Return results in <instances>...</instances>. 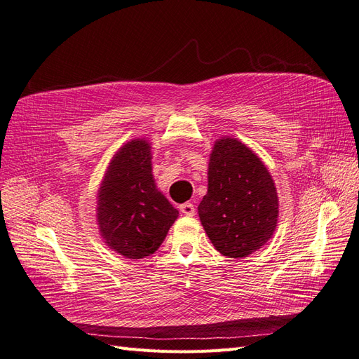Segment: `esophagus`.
I'll return each instance as SVG.
<instances>
[{
    "mask_svg": "<svg viewBox=\"0 0 359 359\" xmlns=\"http://www.w3.org/2000/svg\"><path fill=\"white\" fill-rule=\"evenodd\" d=\"M180 210H181V212H182L184 215H189V217L194 215V212H196V208H194V205L190 203V202L182 203V205L180 206Z\"/></svg>",
    "mask_w": 359,
    "mask_h": 359,
    "instance_id": "obj_1",
    "label": "esophagus"
}]
</instances>
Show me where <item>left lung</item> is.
Masks as SVG:
<instances>
[{"mask_svg":"<svg viewBox=\"0 0 359 359\" xmlns=\"http://www.w3.org/2000/svg\"><path fill=\"white\" fill-rule=\"evenodd\" d=\"M217 252L244 259L273 238L278 196L273 177L252 148L231 136L217 139L208 163V190L198 206Z\"/></svg>","mask_w":359,"mask_h":359,"instance_id":"1","label":"left lung"}]
</instances>
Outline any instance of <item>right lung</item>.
Returning a JSON list of instances; mask_svg holds the SVG:
<instances>
[{"instance_id":"add662e5","label":"right lung","mask_w":359,"mask_h":359,"mask_svg":"<svg viewBox=\"0 0 359 359\" xmlns=\"http://www.w3.org/2000/svg\"><path fill=\"white\" fill-rule=\"evenodd\" d=\"M151 142L128 140L114 154L97 191V224L104 244L126 259L157 252L178 219L153 175Z\"/></svg>"}]
</instances>
